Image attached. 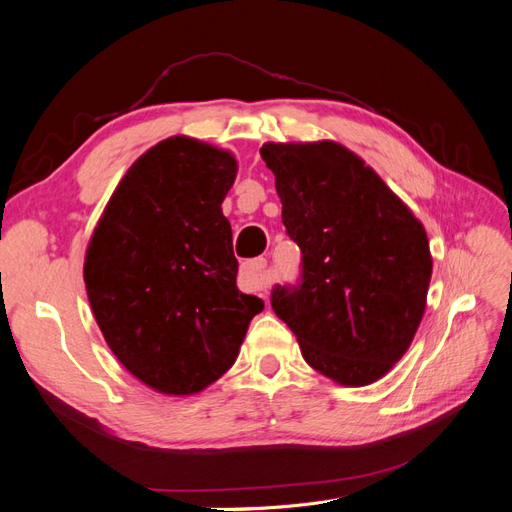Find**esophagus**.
Returning <instances> with one entry per match:
<instances>
[{
  "mask_svg": "<svg viewBox=\"0 0 512 512\" xmlns=\"http://www.w3.org/2000/svg\"><path fill=\"white\" fill-rule=\"evenodd\" d=\"M265 269L267 260L265 258H252L241 265V280L247 290H262L265 288Z\"/></svg>",
  "mask_w": 512,
  "mask_h": 512,
  "instance_id": "esophagus-1",
  "label": "esophagus"
}]
</instances>
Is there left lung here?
<instances>
[{
	"label": "left lung",
	"mask_w": 512,
	"mask_h": 512,
	"mask_svg": "<svg viewBox=\"0 0 512 512\" xmlns=\"http://www.w3.org/2000/svg\"><path fill=\"white\" fill-rule=\"evenodd\" d=\"M282 222L301 250L297 284H275L271 307L303 359L346 386L382 378L421 324L431 280L423 224L346 147L267 143Z\"/></svg>",
	"instance_id": "left-lung-1"
}]
</instances>
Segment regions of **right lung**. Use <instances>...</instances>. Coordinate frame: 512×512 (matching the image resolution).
Instances as JSON below:
<instances>
[{
  "label": "right lung",
  "mask_w": 512,
  "mask_h": 512,
  "mask_svg": "<svg viewBox=\"0 0 512 512\" xmlns=\"http://www.w3.org/2000/svg\"><path fill=\"white\" fill-rule=\"evenodd\" d=\"M235 177L228 151L166 138L119 181L87 247L85 288L108 348L166 395L224 376L265 307L237 288L222 213Z\"/></svg>",
  "instance_id": "obj_1"
}]
</instances>
